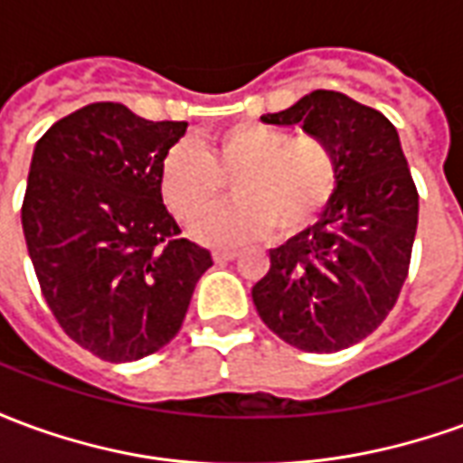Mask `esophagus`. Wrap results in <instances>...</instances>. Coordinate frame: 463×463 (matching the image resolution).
I'll return each mask as SVG.
<instances>
[{"label": "esophagus", "mask_w": 463, "mask_h": 463, "mask_svg": "<svg viewBox=\"0 0 463 463\" xmlns=\"http://www.w3.org/2000/svg\"><path fill=\"white\" fill-rule=\"evenodd\" d=\"M213 258H215V262L235 260V258H238V250H215L213 252Z\"/></svg>", "instance_id": "1"}]
</instances>
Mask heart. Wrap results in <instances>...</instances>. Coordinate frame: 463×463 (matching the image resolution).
Segmentation results:
<instances>
[{
	"mask_svg": "<svg viewBox=\"0 0 463 463\" xmlns=\"http://www.w3.org/2000/svg\"><path fill=\"white\" fill-rule=\"evenodd\" d=\"M238 201L193 225L203 242H241L265 235L290 238L327 211L340 188V165L330 143L315 133L290 136L275 126L238 123L215 133L201 151L188 141L168 148L161 165L165 201L191 222L225 198L232 181Z\"/></svg>",
	"mask_w": 463,
	"mask_h": 463,
	"instance_id": "obj_1",
	"label": "heart"
}]
</instances>
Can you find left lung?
I'll use <instances>...</instances> for the list:
<instances>
[{
	"instance_id": "obj_1",
	"label": "left lung",
	"mask_w": 463,
	"mask_h": 463,
	"mask_svg": "<svg viewBox=\"0 0 463 463\" xmlns=\"http://www.w3.org/2000/svg\"><path fill=\"white\" fill-rule=\"evenodd\" d=\"M265 123L330 143L340 188L312 228L270 250L252 288L260 320L305 352H340L384 322L407 280L419 193L397 128L377 109L317 89Z\"/></svg>"
}]
</instances>
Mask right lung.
Returning a JSON list of instances; mask_svg holds the SVG:
<instances>
[{"mask_svg": "<svg viewBox=\"0 0 463 463\" xmlns=\"http://www.w3.org/2000/svg\"><path fill=\"white\" fill-rule=\"evenodd\" d=\"M185 128L101 101L36 141L22 203L29 258L61 330L106 362L165 347L213 265L163 205V158Z\"/></svg>", "mask_w": 463, "mask_h": 463, "instance_id": "add662e5", "label": "right lung"}]
</instances>
